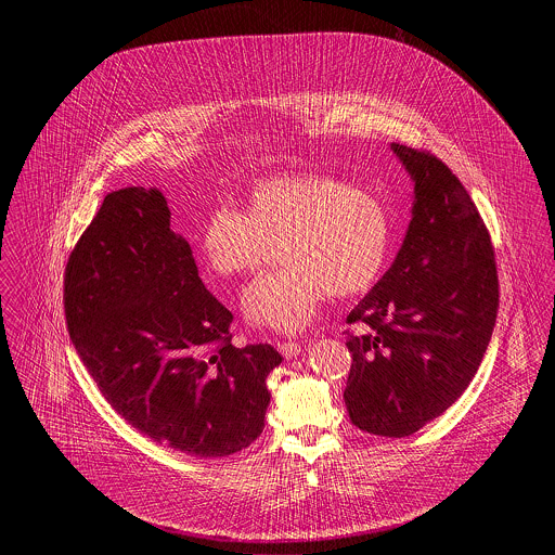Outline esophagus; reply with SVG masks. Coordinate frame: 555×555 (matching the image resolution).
Masks as SVG:
<instances>
[{
  "label": "esophagus",
  "mask_w": 555,
  "mask_h": 555,
  "mask_svg": "<svg viewBox=\"0 0 555 555\" xmlns=\"http://www.w3.org/2000/svg\"><path fill=\"white\" fill-rule=\"evenodd\" d=\"M278 350L286 357V359H295L301 352V344L288 339V341H278Z\"/></svg>",
  "instance_id": "obj_1"
}]
</instances>
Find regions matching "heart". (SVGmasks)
Wrapping results in <instances>:
<instances>
[{"instance_id":"obj_1","label":"heart","mask_w":555,"mask_h":555,"mask_svg":"<svg viewBox=\"0 0 555 555\" xmlns=\"http://www.w3.org/2000/svg\"><path fill=\"white\" fill-rule=\"evenodd\" d=\"M271 245L284 267L243 291V317L256 328L297 333L331 293L361 295L383 278L391 214L365 188L324 172H288L258 179L245 211L216 207L198 237L205 264L227 280L258 269Z\"/></svg>"}]
</instances>
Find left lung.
Returning <instances> with one entry per match:
<instances>
[{"instance_id": "1", "label": "left lung", "mask_w": 555, "mask_h": 555, "mask_svg": "<svg viewBox=\"0 0 555 555\" xmlns=\"http://www.w3.org/2000/svg\"><path fill=\"white\" fill-rule=\"evenodd\" d=\"M414 181L412 220L391 269L348 314L352 425L403 438L457 401L498 317L493 245L470 194L442 159L393 143Z\"/></svg>"}]
</instances>
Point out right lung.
I'll use <instances>...</instances> for the list:
<instances>
[{
    "label": "right lung",
    "instance_id": "right-lung-1",
    "mask_svg": "<svg viewBox=\"0 0 555 555\" xmlns=\"http://www.w3.org/2000/svg\"><path fill=\"white\" fill-rule=\"evenodd\" d=\"M64 310L100 393L154 442L227 457L262 434L282 354L231 344L233 314L205 288L156 188L106 194L68 258Z\"/></svg>",
    "mask_w": 555,
    "mask_h": 555
}]
</instances>
